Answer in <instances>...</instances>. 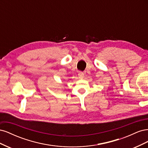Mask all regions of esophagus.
<instances>
[{"mask_svg": "<svg viewBox=\"0 0 148 148\" xmlns=\"http://www.w3.org/2000/svg\"><path fill=\"white\" fill-rule=\"evenodd\" d=\"M78 75L79 78H83L84 77V73L83 72H82V71H79Z\"/></svg>", "mask_w": 148, "mask_h": 148, "instance_id": "1", "label": "esophagus"}]
</instances>
